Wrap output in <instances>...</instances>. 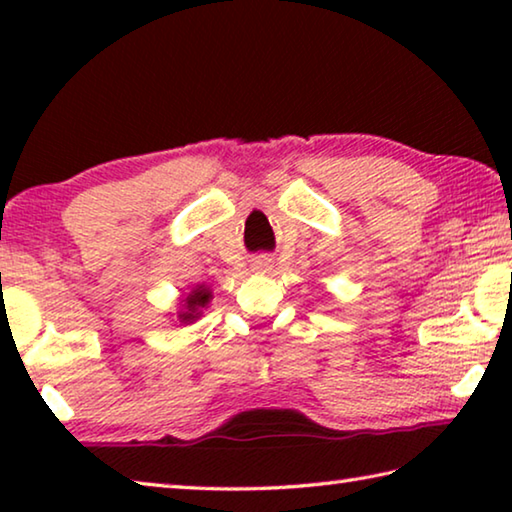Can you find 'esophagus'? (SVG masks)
I'll list each match as a JSON object with an SVG mask.
<instances>
[{"instance_id": "1", "label": "esophagus", "mask_w": 512, "mask_h": 512, "mask_svg": "<svg viewBox=\"0 0 512 512\" xmlns=\"http://www.w3.org/2000/svg\"><path fill=\"white\" fill-rule=\"evenodd\" d=\"M250 268H253L255 273H271L273 271V259L268 255H257L253 259V264H250Z\"/></svg>"}]
</instances>
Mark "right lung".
Masks as SVG:
<instances>
[{"label":"right lung","mask_w":512,"mask_h":512,"mask_svg":"<svg viewBox=\"0 0 512 512\" xmlns=\"http://www.w3.org/2000/svg\"><path fill=\"white\" fill-rule=\"evenodd\" d=\"M212 289L207 284H196L189 293H183V298L178 302V311H176V320L183 325H192L198 318L203 316V309L210 307L212 302Z\"/></svg>","instance_id":"right-lung-1"}]
</instances>
